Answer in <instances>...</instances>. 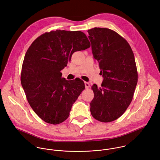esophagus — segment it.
<instances>
[{"label": "esophagus", "mask_w": 160, "mask_h": 160, "mask_svg": "<svg viewBox=\"0 0 160 160\" xmlns=\"http://www.w3.org/2000/svg\"><path fill=\"white\" fill-rule=\"evenodd\" d=\"M84 84H85V87H86V89H89V87H90V84H89V82H85Z\"/></svg>", "instance_id": "esophagus-1"}]
</instances>
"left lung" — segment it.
<instances>
[{
	"label": "left lung",
	"instance_id": "obj_1",
	"mask_svg": "<svg viewBox=\"0 0 160 160\" xmlns=\"http://www.w3.org/2000/svg\"><path fill=\"white\" fill-rule=\"evenodd\" d=\"M88 32L103 78L100 88L92 86L91 113L99 121L112 122L125 112L133 98L138 80L134 53L127 41L112 29L94 28Z\"/></svg>",
	"mask_w": 160,
	"mask_h": 160
}]
</instances>
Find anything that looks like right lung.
Listing matches in <instances>:
<instances>
[{
    "instance_id": "obj_1",
    "label": "right lung",
    "mask_w": 160,
    "mask_h": 160,
    "mask_svg": "<svg viewBox=\"0 0 160 160\" xmlns=\"http://www.w3.org/2000/svg\"><path fill=\"white\" fill-rule=\"evenodd\" d=\"M90 47L81 31L56 30L41 35L28 48L21 82L28 103L44 121L58 124L68 118L85 85L80 79L67 81L62 78L60 71L74 52Z\"/></svg>"
}]
</instances>
